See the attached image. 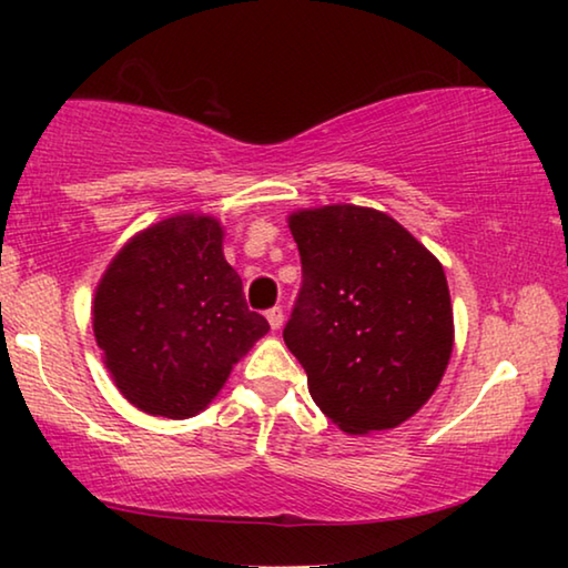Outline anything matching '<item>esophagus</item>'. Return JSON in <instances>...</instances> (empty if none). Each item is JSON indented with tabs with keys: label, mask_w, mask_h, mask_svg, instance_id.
Returning a JSON list of instances; mask_svg holds the SVG:
<instances>
[{
	"label": "esophagus",
	"mask_w": 568,
	"mask_h": 568,
	"mask_svg": "<svg viewBox=\"0 0 568 568\" xmlns=\"http://www.w3.org/2000/svg\"><path fill=\"white\" fill-rule=\"evenodd\" d=\"M265 318H267V323H271V328L273 331H277L283 325V321H285V315H283V307H271V311L265 313Z\"/></svg>",
	"instance_id": "esophagus-1"
}]
</instances>
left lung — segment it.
Instances as JSON below:
<instances>
[{
  "label": "left lung",
  "instance_id": "8db88e82",
  "mask_svg": "<svg viewBox=\"0 0 568 568\" xmlns=\"http://www.w3.org/2000/svg\"><path fill=\"white\" fill-rule=\"evenodd\" d=\"M303 265L283 341L345 434L396 428L438 388L454 351L444 267L386 213L328 205L291 215Z\"/></svg>",
  "mask_w": 568,
  "mask_h": 568
}]
</instances>
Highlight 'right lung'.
<instances>
[{
  "mask_svg": "<svg viewBox=\"0 0 568 568\" xmlns=\"http://www.w3.org/2000/svg\"><path fill=\"white\" fill-rule=\"evenodd\" d=\"M94 338L132 406L190 418L271 331L223 255L217 220L178 215L132 237L94 293Z\"/></svg>",
  "mask_w": 568,
  "mask_h": 568,
  "instance_id": "obj_1",
  "label": "right lung"
}]
</instances>
